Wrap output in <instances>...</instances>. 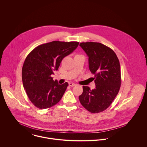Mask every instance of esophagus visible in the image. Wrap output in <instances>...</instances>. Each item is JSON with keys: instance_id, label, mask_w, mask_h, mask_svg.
Masks as SVG:
<instances>
[{"instance_id": "1", "label": "esophagus", "mask_w": 147, "mask_h": 147, "mask_svg": "<svg viewBox=\"0 0 147 147\" xmlns=\"http://www.w3.org/2000/svg\"><path fill=\"white\" fill-rule=\"evenodd\" d=\"M69 85L70 87H74V86H76L75 84H74V83H73V82H69Z\"/></svg>"}]
</instances>
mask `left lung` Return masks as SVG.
<instances>
[{"mask_svg":"<svg viewBox=\"0 0 147 147\" xmlns=\"http://www.w3.org/2000/svg\"><path fill=\"white\" fill-rule=\"evenodd\" d=\"M80 46L88 57L89 69L94 75L95 88L83 86L79 96L82 105L92 113L106 110L117 95L121 85L119 60L110 48L99 42H82Z\"/></svg>","mask_w":147,"mask_h":147,"instance_id":"8db88e82","label":"left lung"}]
</instances>
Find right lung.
Listing matches in <instances>:
<instances>
[{
  "instance_id": "right-lung-1",
  "label": "right lung",
  "mask_w": 147,
  "mask_h": 147,
  "mask_svg": "<svg viewBox=\"0 0 147 147\" xmlns=\"http://www.w3.org/2000/svg\"><path fill=\"white\" fill-rule=\"evenodd\" d=\"M78 42L52 41L34 49L27 56L22 69V80L27 95L34 105L40 109L57 103L69 84L60 85L51 77L65 57L78 46Z\"/></svg>"
}]
</instances>
